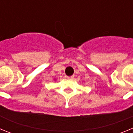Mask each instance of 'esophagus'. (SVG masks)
Here are the masks:
<instances>
[{
  "instance_id": "esophagus-1",
  "label": "esophagus",
  "mask_w": 133,
  "mask_h": 133,
  "mask_svg": "<svg viewBox=\"0 0 133 133\" xmlns=\"http://www.w3.org/2000/svg\"><path fill=\"white\" fill-rule=\"evenodd\" d=\"M66 78H67L68 79H72V78H74V76H71V77H66Z\"/></svg>"
}]
</instances>
